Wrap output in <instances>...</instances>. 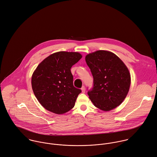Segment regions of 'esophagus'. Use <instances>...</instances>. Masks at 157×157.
<instances>
[{
	"label": "esophagus",
	"instance_id": "obj_1",
	"mask_svg": "<svg viewBox=\"0 0 157 157\" xmlns=\"http://www.w3.org/2000/svg\"><path fill=\"white\" fill-rule=\"evenodd\" d=\"M81 90H82V91L83 93H85V88L84 86H82V88H81Z\"/></svg>",
	"mask_w": 157,
	"mask_h": 157
}]
</instances>
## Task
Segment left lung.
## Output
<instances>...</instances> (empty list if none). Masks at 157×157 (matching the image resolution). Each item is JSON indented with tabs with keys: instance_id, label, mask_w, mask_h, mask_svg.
<instances>
[{
	"instance_id": "1",
	"label": "left lung",
	"mask_w": 157,
	"mask_h": 157,
	"mask_svg": "<svg viewBox=\"0 0 157 157\" xmlns=\"http://www.w3.org/2000/svg\"><path fill=\"white\" fill-rule=\"evenodd\" d=\"M93 77V88L88 94L95 106L105 111L121 104L129 91L131 77L124 62L114 53L98 51L85 57Z\"/></svg>"
}]
</instances>
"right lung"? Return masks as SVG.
Instances as JSON below:
<instances>
[{
	"instance_id": "right-lung-1",
	"label": "right lung",
	"mask_w": 157,
	"mask_h": 157,
	"mask_svg": "<svg viewBox=\"0 0 157 157\" xmlns=\"http://www.w3.org/2000/svg\"><path fill=\"white\" fill-rule=\"evenodd\" d=\"M82 57L80 53L58 52L37 66L32 77V86L36 99L45 109L60 114L74 106L82 91L74 86L71 68Z\"/></svg>"
}]
</instances>
